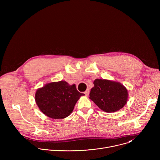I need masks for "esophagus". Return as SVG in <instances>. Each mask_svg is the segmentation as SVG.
I'll return each mask as SVG.
<instances>
[{"mask_svg": "<svg viewBox=\"0 0 160 160\" xmlns=\"http://www.w3.org/2000/svg\"><path fill=\"white\" fill-rule=\"evenodd\" d=\"M84 94H85V96H88V94H89V90H88V89H87L86 91H85Z\"/></svg>", "mask_w": 160, "mask_h": 160, "instance_id": "obj_1", "label": "esophagus"}]
</instances>
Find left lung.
I'll list each match as a JSON object with an SVG mask.
<instances>
[{
    "instance_id": "obj_1",
    "label": "left lung",
    "mask_w": 160,
    "mask_h": 160,
    "mask_svg": "<svg viewBox=\"0 0 160 160\" xmlns=\"http://www.w3.org/2000/svg\"><path fill=\"white\" fill-rule=\"evenodd\" d=\"M89 98L107 112L122 109L128 101V90L122 83L104 79H96Z\"/></svg>"
}]
</instances>
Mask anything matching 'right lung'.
Segmentation results:
<instances>
[{
	"instance_id": "obj_1",
	"label": "right lung",
	"mask_w": 160,
	"mask_h": 160,
	"mask_svg": "<svg viewBox=\"0 0 160 160\" xmlns=\"http://www.w3.org/2000/svg\"><path fill=\"white\" fill-rule=\"evenodd\" d=\"M76 85L65 81L51 82L37 89L35 102L40 110L52 119H62L70 115L80 97Z\"/></svg>"
}]
</instances>
